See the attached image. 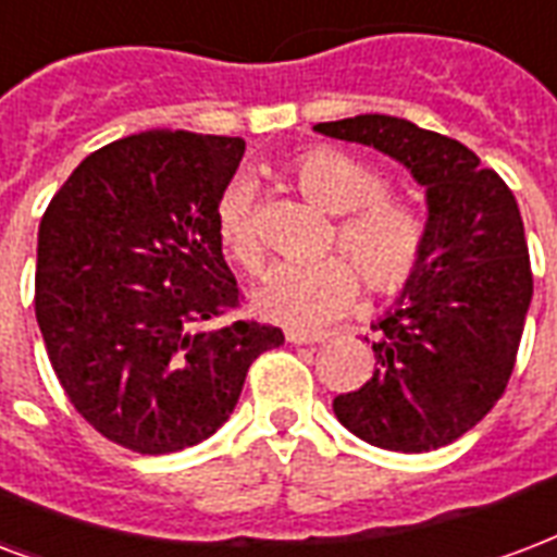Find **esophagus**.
I'll use <instances>...</instances> for the list:
<instances>
[{"mask_svg": "<svg viewBox=\"0 0 557 557\" xmlns=\"http://www.w3.org/2000/svg\"><path fill=\"white\" fill-rule=\"evenodd\" d=\"M329 332H308V329H287V341L290 343H323Z\"/></svg>", "mask_w": 557, "mask_h": 557, "instance_id": "1", "label": "esophagus"}]
</instances>
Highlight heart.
Masks as SVG:
<instances>
[{
  "instance_id": "obj_1",
  "label": "heart",
  "mask_w": 557,
  "mask_h": 557,
  "mask_svg": "<svg viewBox=\"0 0 557 557\" xmlns=\"http://www.w3.org/2000/svg\"><path fill=\"white\" fill-rule=\"evenodd\" d=\"M290 178L305 199L325 214H347L337 225V246L354 258L373 294H399L420 273L429 249V225L411 205L384 199L387 182L373 166L332 146H313L290 164ZM216 237L225 255L244 270L255 273L261 267L252 182L246 175L232 178L220 194ZM351 262L343 255H325L308 263H275L255 287V308L267 320L294 329L329 323L358 299L361 284Z\"/></svg>"
}]
</instances>
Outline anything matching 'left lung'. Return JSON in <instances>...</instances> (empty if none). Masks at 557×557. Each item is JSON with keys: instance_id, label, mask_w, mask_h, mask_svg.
I'll use <instances>...</instances> for the list:
<instances>
[{"instance_id": "left-lung-1", "label": "left lung", "mask_w": 557, "mask_h": 557, "mask_svg": "<svg viewBox=\"0 0 557 557\" xmlns=\"http://www.w3.org/2000/svg\"><path fill=\"white\" fill-rule=\"evenodd\" d=\"M313 132L391 154L425 187L429 208L420 273L373 325V379L341 393L334 417L379 449H441L499 403L517 361L534 287L517 199L472 149L399 116Z\"/></svg>"}]
</instances>
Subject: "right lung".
Returning a JSON list of instances; mask_svg holds the SVG:
<instances>
[{
  "label": "right lung",
  "instance_id": "obj_1",
  "mask_svg": "<svg viewBox=\"0 0 557 557\" xmlns=\"http://www.w3.org/2000/svg\"><path fill=\"white\" fill-rule=\"evenodd\" d=\"M240 137L144 132L96 149L37 232L35 313L58 382L96 432L140 455L202 443L275 325H214L240 305L216 202Z\"/></svg>",
  "mask_w": 557,
  "mask_h": 557
}]
</instances>
